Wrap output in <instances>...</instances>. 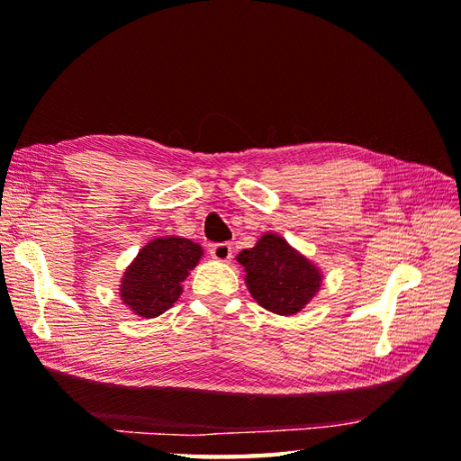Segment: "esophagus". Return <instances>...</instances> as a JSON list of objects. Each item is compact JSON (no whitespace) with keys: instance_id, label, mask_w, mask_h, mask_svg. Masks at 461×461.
Returning <instances> with one entry per match:
<instances>
[{"instance_id":"esophagus-1","label":"esophagus","mask_w":461,"mask_h":461,"mask_svg":"<svg viewBox=\"0 0 461 461\" xmlns=\"http://www.w3.org/2000/svg\"><path fill=\"white\" fill-rule=\"evenodd\" d=\"M210 256L218 261H230L231 259V246L228 241L221 243H212L210 246Z\"/></svg>"}]
</instances>
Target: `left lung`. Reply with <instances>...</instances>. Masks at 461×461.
Returning <instances> with one entry per match:
<instances>
[{"mask_svg": "<svg viewBox=\"0 0 461 461\" xmlns=\"http://www.w3.org/2000/svg\"><path fill=\"white\" fill-rule=\"evenodd\" d=\"M238 261L248 273L253 299L277 315H295L321 287L319 269L276 233H266L256 248L240 251Z\"/></svg>", "mask_w": 461, "mask_h": 461, "instance_id": "left-lung-1", "label": "left lung"}]
</instances>
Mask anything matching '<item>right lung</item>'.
Here are the masks:
<instances>
[{
  "instance_id": "1",
  "label": "right lung",
  "mask_w": 461,
  "mask_h": 461,
  "mask_svg": "<svg viewBox=\"0 0 461 461\" xmlns=\"http://www.w3.org/2000/svg\"><path fill=\"white\" fill-rule=\"evenodd\" d=\"M202 258L198 243L184 238H160L150 241L126 269L121 297L136 315L158 317L178 301L182 281Z\"/></svg>"
}]
</instances>
